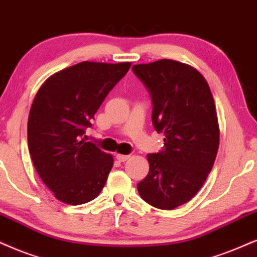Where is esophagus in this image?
<instances>
[{
  "mask_svg": "<svg viewBox=\"0 0 257 257\" xmlns=\"http://www.w3.org/2000/svg\"><path fill=\"white\" fill-rule=\"evenodd\" d=\"M116 159H117V160L119 161V162H124V161H126L129 159V155H123V154H116Z\"/></svg>",
  "mask_w": 257,
  "mask_h": 257,
  "instance_id": "34e87169",
  "label": "esophagus"
}]
</instances>
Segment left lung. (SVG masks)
Listing matches in <instances>:
<instances>
[{
	"label": "left lung",
	"mask_w": 257,
	"mask_h": 257,
	"mask_svg": "<svg viewBox=\"0 0 257 257\" xmlns=\"http://www.w3.org/2000/svg\"><path fill=\"white\" fill-rule=\"evenodd\" d=\"M152 97L153 126L164 147L147 154L149 172L138 184L146 203L173 210L196 196L212 170L219 126L209 84L196 69L162 59L133 66Z\"/></svg>",
	"instance_id": "left-lung-1"
}]
</instances>
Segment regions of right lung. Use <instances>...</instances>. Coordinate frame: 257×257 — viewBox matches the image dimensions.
<instances>
[{
	"mask_svg": "<svg viewBox=\"0 0 257 257\" xmlns=\"http://www.w3.org/2000/svg\"><path fill=\"white\" fill-rule=\"evenodd\" d=\"M131 63L83 61L42 84L28 116V149L35 170L54 197L70 205L95 199L113 159L93 142L86 128Z\"/></svg>",
	"mask_w": 257,
	"mask_h": 257,
	"instance_id": "obj_1",
	"label": "right lung"
}]
</instances>
